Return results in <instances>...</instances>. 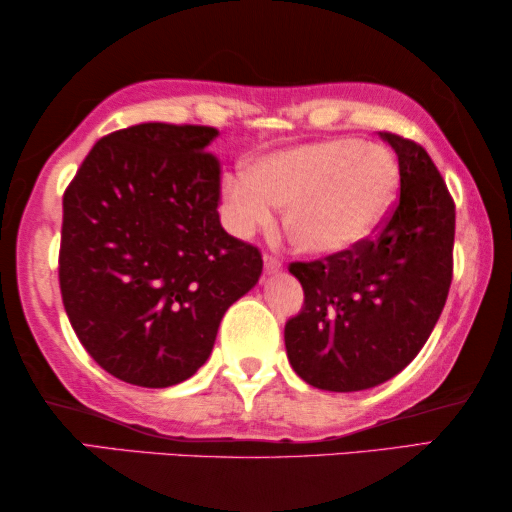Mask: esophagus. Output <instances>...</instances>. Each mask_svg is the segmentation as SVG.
<instances>
[{
	"instance_id": "obj_1",
	"label": "esophagus",
	"mask_w": 512,
	"mask_h": 512,
	"mask_svg": "<svg viewBox=\"0 0 512 512\" xmlns=\"http://www.w3.org/2000/svg\"><path fill=\"white\" fill-rule=\"evenodd\" d=\"M263 265H265V272H277L279 268H282L279 258H275L272 254H265L263 256Z\"/></svg>"
}]
</instances>
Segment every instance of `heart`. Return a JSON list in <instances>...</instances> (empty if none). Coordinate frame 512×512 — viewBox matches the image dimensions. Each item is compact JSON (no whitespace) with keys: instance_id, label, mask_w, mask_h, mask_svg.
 I'll return each instance as SVG.
<instances>
[{"instance_id":"b5f03b06","label":"heart","mask_w":512,"mask_h":512,"mask_svg":"<svg viewBox=\"0 0 512 512\" xmlns=\"http://www.w3.org/2000/svg\"><path fill=\"white\" fill-rule=\"evenodd\" d=\"M398 167L380 144L356 139L300 144L258 156L221 184V205L235 235L272 223L284 207V233L305 254H340L368 240L396 198Z\"/></svg>"}]
</instances>
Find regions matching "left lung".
I'll use <instances>...</instances> for the list:
<instances>
[{
  "mask_svg": "<svg viewBox=\"0 0 512 512\" xmlns=\"http://www.w3.org/2000/svg\"><path fill=\"white\" fill-rule=\"evenodd\" d=\"M380 137L401 174V198L380 233L289 265L305 303L286 321V354L324 391L370 389L401 373L429 340L452 284V195L422 146L394 132Z\"/></svg>",
  "mask_w": 512,
  "mask_h": 512,
  "instance_id": "left-lung-1",
  "label": "left lung"
}]
</instances>
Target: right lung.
I'll return each instance as SVG.
<instances>
[{
    "mask_svg": "<svg viewBox=\"0 0 512 512\" xmlns=\"http://www.w3.org/2000/svg\"><path fill=\"white\" fill-rule=\"evenodd\" d=\"M207 125L139 123L102 137L62 198L60 291L76 338L118 380L163 389L212 354L223 314L263 272L221 228Z\"/></svg>",
    "mask_w": 512,
    "mask_h": 512,
    "instance_id": "1",
    "label": "right lung"
}]
</instances>
